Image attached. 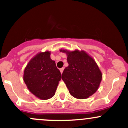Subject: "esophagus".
I'll use <instances>...</instances> for the list:
<instances>
[{
  "label": "esophagus",
  "instance_id": "34e87169",
  "mask_svg": "<svg viewBox=\"0 0 128 128\" xmlns=\"http://www.w3.org/2000/svg\"><path fill=\"white\" fill-rule=\"evenodd\" d=\"M64 68H60V73H61V74L63 72V70H64Z\"/></svg>",
  "mask_w": 128,
  "mask_h": 128
}]
</instances>
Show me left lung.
<instances>
[{
	"label": "left lung",
	"instance_id": "8db88e82",
	"mask_svg": "<svg viewBox=\"0 0 128 128\" xmlns=\"http://www.w3.org/2000/svg\"><path fill=\"white\" fill-rule=\"evenodd\" d=\"M68 55L69 66L62 74L70 95L76 98L85 99L97 90L102 74L92 58L85 51L76 50L69 52L61 50Z\"/></svg>",
	"mask_w": 128,
	"mask_h": 128
}]
</instances>
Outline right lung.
Masks as SVG:
<instances>
[{"instance_id": "1", "label": "right lung", "mask_w": 128, "mask_h": 128, "mask_svg": "<svg viewBox=\"0 0 128 128\" xmlns=\"http://www.w3.org/2000/svg\"><path fill=\"white\" fill-rule=\"evenodd\" d=\"M60 78V70L50 58L49 51L36 55L24 70V80L28 90L41 100L50 99L54 95Z\"/></svg>"}]
</instances>
